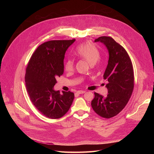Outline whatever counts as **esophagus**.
<instances>
[{
    "label": "esophagus",
    "mask_w": 154,
    "mask_h": 154,
    "mask_svg": "<svg viewBox=\"0 0 154 154\" xmlns=\"http://www.w3.org/2000/svg\"><path fill=\"white\" fill-rule=\"evenodd\" d=\"M85 93V91H82V90H79V91H77V94H83V93Z\"/></svg>",
    "instance_id": "1"
}]
</instances>
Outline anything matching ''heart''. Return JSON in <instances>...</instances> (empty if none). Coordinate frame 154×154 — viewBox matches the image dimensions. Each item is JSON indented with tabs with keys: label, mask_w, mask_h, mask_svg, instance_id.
<instances>
[{
	"label": "heart",
	"mask_w": 154,
	"mask_h": 154,
	"mask_svg": "<svg viewBox=\"0 0 154 154\" xmlns=\"http://www.w3.org/2000/svg\"><path fill=\"white\" fill-rule=\"evenodd\" d=\"M75 54L79 58L85 60L90 65L93 66L100 58V52L97 48L90 42H86L79 46L75 51ZM74 68V61L68 59L64 63V69L71 71Z\"/></svg>",
	"instance_id": "b5f03b06"
}]
</instances>
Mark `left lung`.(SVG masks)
<instances>
[{
  "mask_svg": "<svg viewBox=\"0 0 154 154\" xmlns=\"http://www.w3.org/2000/svg\"><path fill=\"white\" fill-rule=\"evenodd\" d=\"M106 48L109 58L103 74L108 82V94L103 97L94 93L91 101L94 111L100 116L110 118L121 112L128 103L134 87L132 63L125 49L112 37L100 36L94 40Z\"/></svg>",
  "mask_w": 154,
  "mask_h": 154,
  "instance_id": "8db88e82",
  "label": "left lung"
}]
</instances>
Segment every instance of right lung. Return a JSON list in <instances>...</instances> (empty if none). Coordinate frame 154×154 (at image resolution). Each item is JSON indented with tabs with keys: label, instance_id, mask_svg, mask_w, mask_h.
<instances>
[{
	"label": "right lung",
	"instance_id": "right-lung-1",
	"mask_svg": "<svg viewBox=\"0 0 154 154\" xmlns=\"http://www.w3.org/2000/svg\"><path fill=\"white\" fill-rule=\"evenodd\" d=\"M75 41L53 40L39 46L32 55L25 76L30 99L38 110L51 119H58L69 109L74 94L55 91L56 78L64 72L66 51Z\"/></svg>",
	"mask_w": 154,
	"mask_h": 154
}]
</instances>
